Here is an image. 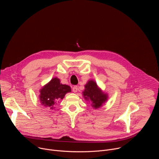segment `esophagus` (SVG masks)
Segmentation results:
<instances>
[{
  "label": "esophagus",
  "mask_w": 159,
  "mask_h": 159,
  "mask_svg": "<svg viewBox=\"0 0 159 159\" xmlns=\"http://www.w3.org/2000/svg\"><path fill=\"white\" fill-rule=\"evenodd\" d=\"M72 90H73V92L74 93H77V90H78V87H77V86H74L73 88H72Z\"/></svg>",
  "instance_id": "esophagus-1"
}]
</instances>
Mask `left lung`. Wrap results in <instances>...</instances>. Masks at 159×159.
<instances>
[{
  "instance_id": "obj_1",
  "label": "left lung",
  "mask_w": 159,
  "mask_h": 159,
  "mask_svg": "<svg viewBox=\"0 0 159 159\" xmlns=\"http://www.w3.org/2000/svg\"><path fill=\"white\" fill-rule=\"evenodd\" d=\"M82 95L85 100L91 103L92 107L96 109L102 107L108 99V94L102 91L94 80L87 82Z\"/></svg>"
}]
</instances>
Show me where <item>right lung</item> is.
<instances>
[{"label":"right lung","mask_w":159,"mask_h":159,"mask_svg":"<svg viewBox=\"0 0 159 159\" xmlns=\"http://www.w3.org/2000/svg\"><path fill=\"white\" fill-rule=\"evenodd\" d=\"M68 93H71L70 87L62 84L58 78L54 77L39 90L40 103L45 107L53 109L58 101L63 99Z\"/></svg>","instance_id":"right-lung-1"}]
</instances>
